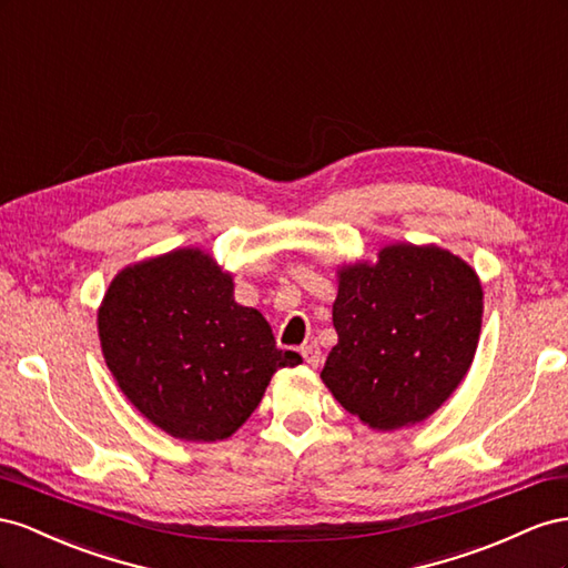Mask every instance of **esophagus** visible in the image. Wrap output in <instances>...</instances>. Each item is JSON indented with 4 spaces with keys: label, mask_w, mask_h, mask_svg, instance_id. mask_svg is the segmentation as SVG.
Returning <instances> with one entry per match:
<instances>
[{
    "label": "esophagus",
    "mask_w": 568,
    "mask_h": 568,
    "mask_svg": "<svg viewBox=\"0 0 568 568\" xmlns=\"http://www.w3.org/2000/svg\"><path fill=\"white\" fill-rule=\"evenodd\" d=\"M300 352H302V356H304V362H306V364H310V366H314V368H316V366L321 364V359H323V354H321V347H318L316 343H310V345H304V347H302Z\"/></svg>",
    "instance_id": "1"
}]
</instances>
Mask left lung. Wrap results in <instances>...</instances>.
I'll list each match as a JSON object with an SVG mask.
<instances>
[{
	"label": "left lung",
	"instance_id": "left-lung-1",
	"mask_svg": "<svg viewBox=\"0 0 568 568\" xmlns=\"http://www.w3.org/2000/svg\"><path fill=\"white\" fill-rule=\"evenodd\" d=\"M480 314V281L459 256L440 247H385L378 264L339 273L337 345L321 378L371 428L414 426L466 376Z\"/></svg>",
	"mask_w": 568,
	"mask_h": 568
}]
</instances>
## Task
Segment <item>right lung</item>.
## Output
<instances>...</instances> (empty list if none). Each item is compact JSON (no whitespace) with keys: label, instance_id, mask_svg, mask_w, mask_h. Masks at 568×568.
<instances>
[{"label":"right lung","instance_id":"right-lung-1","mask_svg":"<svg viewBox=\"0 0 568 568\" xmlns=\"http://www.w3.org/2000/svg\"><path fill=\"white\" fill-rule=\"evenodd\" d=\"M97 323L123 395L181 440L233 435L275 371L302 364L297 352L275 347L268 321L233 300L231 275L200 250L121 271Z\"/></svg>","mask_w":568,"mask_h":568}]
</instances>
